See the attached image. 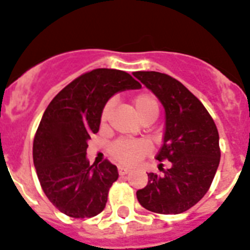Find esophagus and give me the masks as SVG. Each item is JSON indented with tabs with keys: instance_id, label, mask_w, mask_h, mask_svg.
<instances>
[{
	"instance_id": "1",
	"label": "esophagus",
	"mask_w": 250,
	"mask_h": 250,
	"mask_svg": "<svg viewBox=\"0 0 250 250\" xmlns=\"http://www.w3.org/2000/svg\"><path fill=\"white\" fill-rule=\"evenodd\" d=\"M118 172H119V174H121V176H123V174L128 173L129 169H128V168H125V167H119Z\"/></svg>"
}]
</instances>
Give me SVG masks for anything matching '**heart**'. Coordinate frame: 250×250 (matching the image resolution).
I'll return each mask as SVG.
<instances>
[{"label": "heart", "instance_id": "obj_1", "mask_svg": "<svg viewBox=\"0 0 250 250\" xmlns=\"http://www.w3.org/2000/svg\"><path fill=\"white\" fill-rule=\"evenodd\" d=\"M113 106H114L113 99L105 103L100 114V122L103 125H105L110 117ZM133 106L143 122L146 119L154 121L159 114V101H158L157 96L149 91H143V92L137 93L133 97ZM147 151H149V146L144 141H133V140H117L115 143L109 146L110 157L122 166H133L144 155H146Z\"/></svg>", "mask_w": 250, "mask_h": 250}]
</instances>
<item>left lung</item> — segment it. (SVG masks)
<instances>
[{"label": "left lung", "mask_w": 250, "mask_h": 250, "mask_svg": "<svg viewBox=\"0 0 250 250\" xmlns=\"http://www.w3.org/2000/svg\"><path fill=\"white\" fill-rule=\"evenodd\" d=\"M166 109L163 146L157 159L169 160L163 176L149 173V182L136 192L145 209L178 214L206 195L220 164V136L204 105L181 82L159 72H135Z\"/></svg>", "instance_id": "1"}]
</instances>
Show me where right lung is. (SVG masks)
Instances as JSON below:
<instances>
[{
  "label": "right lung",
  "mask_w": 250,
  "mask_h": 250,
  "mask_svg": "<svg viewBox=\"0 0 250 250\" xmlns=\"http://www.w3.org/2000/svg\"><path fill=\"white\" fill-rule=\"evenodd\" d=\"M140 87L123 70L93 69L64 87L44 110L33 140L34 167L44 195L66 216L91 218L104 210L118 169L107 159L90 166L87 141L99 131L105 103Z\"/></svg>",
  "instance_id": "obj_1"
}]
</instances>
